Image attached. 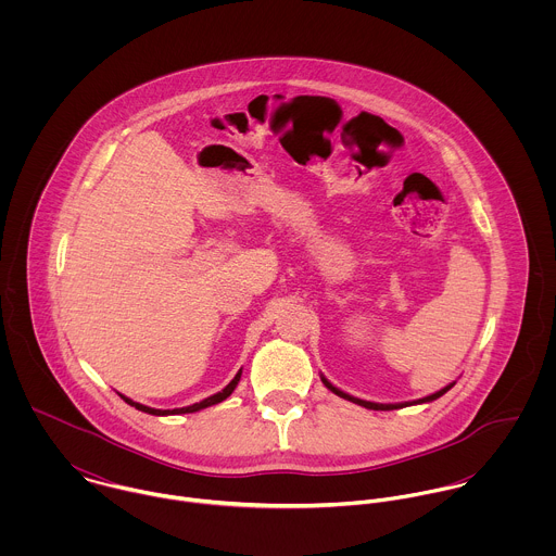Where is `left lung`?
I'll return each mask as SVG.
<instances>
[{
    "mask_svg": "<svg viewBox=\"0 0 556 556\" xmlns=\"http://www.w3.org/2000/svg\"><path fill=\"white\" fill-rule=\"evenodd\" d=\"M320 381L325 383V388L327 390H331L336 396L344 397V400H351V402H355V404H359V406H366V408H372V410H394V408H402V406H410V404H421V402H432V400H437V397L443 396L445 392H450L452 388H454V383H450V386H445L443 390H439V392H434V394H430V396L419 397V400H413V402H400V404H379V402H368V400H359V397L349 396V394H344V392H340L338 388H333L325 377H320Z\"/></svg>",
    "mask_w": 556,
    "mask_h": 556,
    "instance_id": "8db88e82",
    "label": "left lung"
}]
</instances>
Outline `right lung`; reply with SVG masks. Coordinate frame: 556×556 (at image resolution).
<instances>
[{
    "mask_svg": "<svg viewBox=\"0 0 556 556\" xmlns=\"http://www.w3.org/2000/svg\"><path fill=\"white\" fill-rule=\"evenodd\" d=\"M239 377H241V370H239L238 375L233 377V381L223 390V392H218V394H214V396L205 397V400H201V402H194V404H190V406H181V408H173V410H162V408H152V406H146V404H139V402H135V400H130V397H124V402H128L130 406H135V408H139V410H143V413H150V415H181V413H194V410H201V408H207V406H212V404H218V402H223V400H227V397L233 394V390L238 388Z\"/></svg>",
    "mask_w": 556,
    "mask_h": 556,
    "instance_id": "obj_1",
    "label": "right lung"
}]
</instances>
